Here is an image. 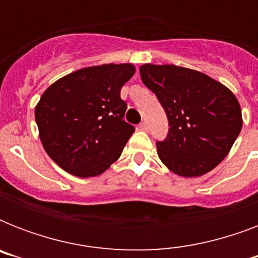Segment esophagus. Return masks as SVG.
Segmentation results:
<instances>
[{
	"label": "esophagus",
	"instance_id": "obj_1",
	"mask_svg": "<svg viewBox=\"0 0 258 258\" xmlns=\"http://www.w3.org/2000/svg\"><path fill=\"white\" fill-rule=\"evenodd\" d=\"M139 128H141L142 131H147V130H149V125H147L146 121H142L141 124H139Z\"/></svg>",
	"mask_w": 258,
	"mask_h": 258
}]
</instances>
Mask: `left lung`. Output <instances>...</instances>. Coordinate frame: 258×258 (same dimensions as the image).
I'll use <instances>...</instances> for the list:
<instances>
[{
  "instance_id": "left-lung-1",
  "label": "left lung",
  "mask_w": 258,
  "mask_h": 258,
  "mask_svg": "<svg viewBox=\"0 0 258 258\" xmlns=\"http://www.w3.org/2000/svg\"><path fill=\"white\" fill-rule=\"evenodd\" d=\"M139 71L169 120L167 137L157 142L161 161L172 172L188 178L214 169L242 128L240 104L232 91L183 67L145 64Z\"/></svg>"
}]
</instances>
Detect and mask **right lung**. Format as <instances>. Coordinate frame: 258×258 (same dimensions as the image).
<instances>
[{"label":"right lung","instance_id":"1","mask_svg":"<svg viewBox=\"0 0 258 258\" xmlns=\"http://www.w3.org/2000/svg\"><path fill=\"white\" fill-rule=\"evenodd\" d=\"M135 74L131 64L83 68L53 83L36 105L46 154L80 178L99 175L117 161L135 127L124 120L120 89Z\"/></svg>","mask_w":258,"mask_h":258}]
</instances>
